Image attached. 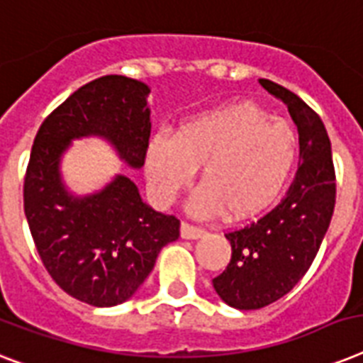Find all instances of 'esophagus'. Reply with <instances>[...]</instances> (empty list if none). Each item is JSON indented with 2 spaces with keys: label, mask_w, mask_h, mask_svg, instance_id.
<instances>
[{
  "label": "esophagus",
  "mask_w": 363,
  "mask_h": 363,
  "mask_svg": "<svg viewBox=\"0 0 363 363\" xmlns=\"http://www.w3.org/2000/svg\"><path fill=\"white\" fill-rule=\"evenodd\" d=\"M205 235V229L196 228V225H190V223H182L181 225V237L188 238V240H196V238H201Z\"/></svg>",
  "instance_id": "obj_1"
}]
</instances>
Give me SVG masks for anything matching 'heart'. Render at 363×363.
I'll use <instances>...</instances> for the list:
<instances>
[{"mask_svg": "<svg viewBox=\"0 0 363 363\" xmlns=\"http://www.w3.org/2000/svg\"><path fill=\"white\" fill-rule=\"evenodd\" d=\"M296 158L298 134L291 123L240 102L186 121L172 140L155 135L147 147L145 175L156 201L169 205L201 166V186L188 211L197 218L225 211L231 220H244L278 199Z\"/></svg>", "mask_w": 363, "mask_h": 363, "instance_id": "obj_1", "label": "heart"}]
</instances>
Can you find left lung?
Masks as SVG:
<instances>
[{"mask_svg":"<svg viewBox=\"0 0 363 363\" xmlns=\"http://www.w3.org/2000/svg\"><path fill=\"white\" fill-rule=\"evenodd\" d=\"M259 84L287 104L298 128L300 166L278 207L225 235L231 261L212 285L225 304L237 309L272 304L304 278L335 207L332 145L320 117L281 85L270 79H259Z\"/></svg>","mask_w":363,"mask_h":363,"instance_id":"1","label":"left lung"}]
</instances>
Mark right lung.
I'll return each mask as SVG.
<instances>
[{
    "label": "right lung",
    "mask_w": 363,
    "mask_h": 363,
    "mask_svg": "<svg viewBox=\"0 0 363 363\" xmlns=\"http://www.w3.org/2000/svg\"><path fill=\"white\" fill-rule=\"evenodd\" d=\"M149 93V85L126 76L93 79L44 119L29 156L23 211L38 255L65 293L96 308L130 298L160 250L179 238L181 222L143 203L125 175L91 196L70 194L61 156L72 140L99 135L140 169L151 135Z\"/></svg>",
    "instance_id": "1"
}]
</instances>
